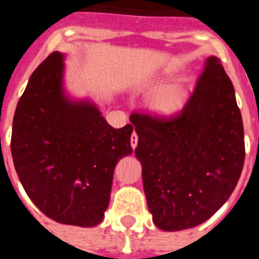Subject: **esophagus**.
<instances>
[{"label": "esophagus", "instance_id": "obj_1", "mask_svg": "<svg viewBox=\"0 0 259 259\" xmlns=\"http://www.w3.org/2000/svg\"><path fill=\"white\" fill-rule=\"evenodd\" d=\"M130 144H132V148H133V149H136V148H137L138 136H137V133H136V132H134V133L132 134V137H130Z\"/></svg>", "mask_w": 259, "mask_h": 259}]
</instances>
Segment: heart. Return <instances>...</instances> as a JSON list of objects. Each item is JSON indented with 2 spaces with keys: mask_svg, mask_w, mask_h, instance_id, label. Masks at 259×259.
I'll return each mask as SVG.
<instances>
[{
  "mask_svg": "<svg viewBox=\"0 0 259 259\" xmlns=\"http://www.w3.org/2000/svg\"><path fill=\"white\" fill-rule=\"evenodd\" d=\"M185 99L187 93L180 86L162 87L152 98V106L158 113L172 114L184 106Z\"/></svg>",
  "mask_w": 259,
  "mask_h": 259,
  "instance_id": "heart-1",
  "label": "heart"
}]
</instances>
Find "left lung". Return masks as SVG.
Segmentation results:
<instances>
[{
	"label": "left lung",
	"instance_id": "obj_1",
	"mask_svg": "<svg viewBox=\"0 0 259 259\" xmlns=\"http://www.w3.org/2000/svg\"><path fill=\"white\" fill-rule=\"evenodd\" d=\"M146 201L154 225L180 231L225 204L245 162V134L235 91L211 56L181 111L170 117L133 113Z\"/></svg>",
	"mask_w": 259,
	"mask_h": 259
}]
</instances>
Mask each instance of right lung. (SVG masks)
I'll list each match as a JSON object with an SVG mask.
<instances>
[{
	"mask_svg": "<svg viewBox=\"0 0 259 259\" xmlns=\"http://www.w3.org/2000/svg\"><path fill=\"white\" fill-rule=\"evenodd\" d=\"M55 51L33 71L13 118L14 168L36 207L63 225L93 227L105 217L114 168L132 153L133 126L114 129L89 102L63 91Z\"/></svg>",
	"mask_w": 259,
	"mask_h": 259,
	"instance_id": "right-lung-1",
	"label": "right lung"
}]
</instances>
